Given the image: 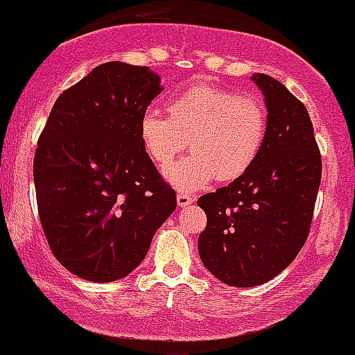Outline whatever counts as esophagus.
<instances>
[{
    "label": "esophagus",
    "mask_w": 355,
    "mask_h": 355,
    "mask_svg": "<svg viewBox=\"0 0 355 355\" xmlns=\"http://www.w3.org/2000/svg\"><path fill=\"white\" fill-rule=\"evenodd\" d=\"M193 203V196L186 195V193H178V205L179 207H188Z\"/></svg>",
    "instance_id": "obj_1"
}]
</instances>
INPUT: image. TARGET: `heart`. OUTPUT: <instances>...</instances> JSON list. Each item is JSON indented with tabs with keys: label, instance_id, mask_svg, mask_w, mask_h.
I'll return each instance as SVG.
<instances>
[{
	"label": "heart",
	"instance_id": "b5f03b06",
	"mask_svg": "<svg viewBox=\"0 0 355 355\" xmlns=\"http://www.w3.org/2000/svg\"><path fill=\"white\" fill-rule=\"evenodd\" d=\"M139 136L146 153L166 167L190 139L193 153L164 171L167 182L181 191H196L214 178L243 176L262 152L268 114L259 100L226 87H188L167 101V117L148 110Z\"/></svg>",
	"mask_w": 355,
	"mask_h": 355
}]
</instances>
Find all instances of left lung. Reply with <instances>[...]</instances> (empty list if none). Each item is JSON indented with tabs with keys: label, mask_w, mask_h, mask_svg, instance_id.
Masks as SVG:
<instances>
[{
	"label": "left lung",
	"mask_w": 355,
	"mask_h": 355,
	"mask_svg": "<svg viewBox=\"0 0 355 355\" xmlns=\"http://www.w3.org/2000/svg\"><path fill=\"white\" fill-rule=\"evenodd\" d=\"M264 94L268 136L257 162L231 184L200 196L207 226L203 266L238 288L262 285L304 247L321 182V153L307 108L279 80L254 73Z\"/></svg>",
	"instance_id": "obj_1"
}]
</instances>
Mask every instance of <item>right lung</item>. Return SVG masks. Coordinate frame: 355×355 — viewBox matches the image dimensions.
<instances>
[{
	"label": "right lung",
	"instance_id": "obj_1",
	"mask_svg": "<svg viewBox=\"0 0 355 355\" xmlns=\"http://www.w3.org/2000/svg\"><path fill=\"white\" fill-rule=\"evenodd\" d=\"M160 76L148 67L101 63L55 101L34 155L37 210L51 252L94 283L125 278L174 212L139 136Z\"/></svg>",
	"mask_w": 355,
	"mask_h": 355
}]
</instances>
